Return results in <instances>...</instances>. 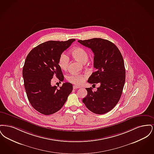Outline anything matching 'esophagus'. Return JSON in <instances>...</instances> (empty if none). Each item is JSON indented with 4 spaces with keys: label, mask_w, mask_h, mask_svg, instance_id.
Instances as JSON below:
<instances>
[{
    "label": "esophagus",
    "mask_w": 154,
    "mask_h": 154,
    "mask_svg": "<svg viewBox=\"0 0 154 154\" xmlns=\"http://www.w3.org/2000/svg\"><path fill=\"white\" fill-rule=\"evenodd\" d=\"M78 88H80V87H78V86H77V85H73L74 89H78Z\"/></svg>",
    "instance_id": "1"
}]
</instances>
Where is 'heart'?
<instances>
[{
	"label": "heart",
	"mask_w": 154,
	"mask_h": 154,
	"mask_svg": "<svg viewBox=\"0 0 154 154\" xmlns=\"http://www.w3.org/2000/svg\"><path fill=\"white\" fill-rule=\"evenodd\" d=\"M71 54L73 58L80 61L82 63H85L88 59V53L87 51L81 47L74 48L71 51ZM69 63V58L65 53H62L58 59V65L62 70H66ZM86 78V75L82 74L72 73L67 75V80L70 82L80 85Z\"/></svg>",
	"instance_id": "obj_1"
}]
</instances>
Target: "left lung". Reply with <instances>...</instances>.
I'll list each match as a JSON object with an SVG mask.
<instances>
[{
    "label": "left lung",
    "instance_id": "1",
    "mask_svg": "<svg viewBox=\"0 0 154 154\" xmlns=\"http://www.w3.org/2000/svg\"><path fill=\"white\" fill-rule=\"evenodd\" d=\"M80 44L91 48L94 54L95 72L88 79L90 84L100 83L96 91L86 88L87 95L82 102L94 113L103 114L112 110L119 102L125 82L124 59L117 47L101 38L79 40Z\"/></svg>",
    "mask_w": 154,
    "mask_h": 154
}]
</instances>
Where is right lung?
Wrapping results in <instances>:
<instances>
[{
    "instance_id": "1",
    "label": "right lung",
    "mask_w": 154,
    "mask_h": 154,
    "mask_svg": "<svg viewBox=\"0 0 154 154\" xmlns=\"http://www.w3.org/2000/svg\"><path fill=\"white\" fill-rule=\"evenodd\" d=\"M75 40L44 42L32 49L26 58L22 70L24 87L32 106L41 114L47 116L57 112L72 92L70 82L63 83L58 89L52 86L51 81L54 76L60 81L64 80L59 57Z\"/></svg>"
}]
</instances>
